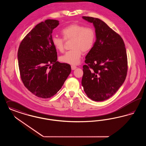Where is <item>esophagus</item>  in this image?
I'll return each mask as SVG.
<instances>
[{
    "mask_svg": "<svg viewBox=\"0 0 146 146\" xmlns=\"http://www.w3.org/2000/svg\"><path fill=\"white\" fill-rule=\"evenodd\" d=\"M71 68H72V70H76V66L72 65V66H71Z\"/></svg>",
    "mask_w": 146,
    "mask_h": 146,
    "instance_id": "obj_1",
    "label": "esophagus"
}]
</instances>
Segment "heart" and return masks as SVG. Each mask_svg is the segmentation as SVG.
I'll list each match as a JSON object with an SVG mask.
<instances>
[{
  "instance_id": "heart-1",
  "label": "heart",
  "mask_w": 146,
  "mask_h": 146,
  "mask_svg": "<svg viewBox=\"0 0 146 146\" xmlns=\"http://www.w3.org/2000/svg\"><path fill=\"white\" fill-rule=\"evenodd\" d=\"M63 38L54 36L52 38V45L58 52L64 49V40H72L70 48L72 49L60 57V61L63 63L76 65L80 60L82 52H90L94 47L96 41V33L93 28L85 27L78 24H72L61 30Z\"/></svg>"
}]
</instances>
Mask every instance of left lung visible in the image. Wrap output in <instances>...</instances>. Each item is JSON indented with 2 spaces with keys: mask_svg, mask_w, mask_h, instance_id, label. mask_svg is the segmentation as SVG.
<instances>
[{
  "mask_svg": "<svg viewBox=\"0 0 146 146\" xmlns=\"http://www.w3.org/2000/svg\"><path fill=\"white\" fill-rule=\"evenodd\" d=\"M92 23L96 40L88 52L83 66L82 86L88 97L100 102L115 94L125 80L127 55L122 37L105 22L96 18L83 16Z\"/></svg>",
  "mask_w": 146,
  "mask_h": 146,
  "instance_id": "1",
  "label": "left lung"
}]
</instances>
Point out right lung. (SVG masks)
<instances>
[{
  "instance_id": "1",
  "label": "right lung",
  "mask_w": 146,
  "mask_h": 146,
  "mask_svg": "<svg viewBox=\"0 0 146 146\" xmlns=\"http://www.w3.org/2000/svg\"><path fill=\"white\" fill-rule=\"evenodd\" d=\"M58 24L55 19L38 24L25 36L18 50L24 85L42 98H50L57 94L71 72L70 64L57 61L56 50L52 42V30Z\"/></svg>"
}]
</instances>
